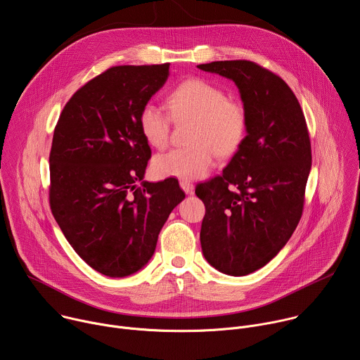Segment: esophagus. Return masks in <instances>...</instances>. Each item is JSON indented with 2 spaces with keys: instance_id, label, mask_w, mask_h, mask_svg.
Instances as JSON below:
<instances>
[{
  "instance_id": "1",
  "label": "esophagus",
  "mask_w": 360,
  "mask_h": 360,
  "mask_svg": "<svg viewBox=\"0 0 360 360\" xmlns=\"http://www.w3.org/2000/svg\"><path fill=\"white\" fill-rule=\"evenodd\" d=\"M179 186H181L182 191H184L185 193H188V195H192L193 191H195V185H193L192 182H189V181H181V182H179Z\"/></svg>"
}]
</instances>
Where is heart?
I'll list each match as a JSON object with an SVG mask.
<instances>
[{"label": "heart", "mask_w": 360, "mask_h": 360, "mask_svg": "<svg viewBox=\"0 0 360 360\" xmlns=\"http://www.w3.org/2000/svg\"><path fill=\"white\" fill-rule=\"evenodd\" d=\"M167 104L175 122L193 120L189 134L192 146L174 148L154 158V172L161 178H202L213 167L216 153L221 157L231 155L246 137L245 107L227 98L224 90L207 80L189 79L179 83L168 94ZM171 117L154 103L141 108L139 126L151 147L164 148L168 144Z\"/></svg>", "instance_id": "obj_1"}]
</instances>
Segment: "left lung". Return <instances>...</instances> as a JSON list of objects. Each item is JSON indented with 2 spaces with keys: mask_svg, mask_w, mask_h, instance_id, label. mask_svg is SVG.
I'll return each instance as SVG.
<instances>
[{
  "mask_svg": "<svg viewBox=\"0 0 360 360\" xmlns=\"http://www.w3.org/2000/svg\"><path fill=\"white\" fill-rule=\"evenodd\" d=\"M198 68L233 80L248 114L246 137L223 175L195 191L206 207L202 253L223 274L248 276L278 255L301 219L312 161L305 117L288 84L250 60Z\"/></svg>",
  "mask_w": 360,
  "mask_h": 360,
  "instance_id": "obj_1",
  "label": "left lung"
}]
</instances>
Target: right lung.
I'll return each mask as SVG.
<instances>
[{"mask_svg": "<svg viewBox=\"0 0 360 360\" xmlns=\"http://www.w3.org/2000/svg\"><path fill=\"white\" fill-rule=\"evenodd\" d=\"M168 76L169 63L110 68L72 96L53 133L52 213L73 250L107 277L146 267L185 198L175 178L143 181L151 148L139 117Z\"/></svg>", "mask_w": 360, "mask_h": 360, "instance_id": "add662e5", "label": "right lung"}]
</instances>
